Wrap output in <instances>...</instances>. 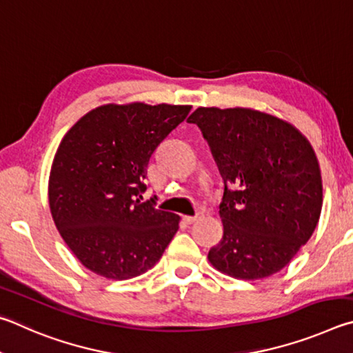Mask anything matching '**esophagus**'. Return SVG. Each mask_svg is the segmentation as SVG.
<instances>
[{"label": "esophagus", "mask_w": 353, "mask_h": 353, "mask_svg": "<svg viewBox=\"0 0 353 353\" xmlns=\"http://www.w3.org/2000/svg\"><path fill=\"white\" fill-rule=\"evenodd\" d=\"M183 219H184V221H186V223L192 225V223H195V221H199L200 219H203V215L199 214V215H195V217H189V215H184Z\"/></svg>", "instance_id": "obj_1"}]
</instances>
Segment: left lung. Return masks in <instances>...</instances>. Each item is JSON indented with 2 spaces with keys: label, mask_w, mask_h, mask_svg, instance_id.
Wrapping results in <instances>:
<instances>
[{
  "label": "left lung",
  "mask_w": 353,
  "mask_h": 353,
  "mask_svg": "<svg viewBox=\"0 0 353 353\" xmlns=\"http://www.w3.org/2000/svg\"><path fill=\"white\" fill-rule=\"evenodd\" d=\"M196 123L225 181L223 239L209 262L236 279L281 271L308 242L323 208L310 142L292 123L251 108H196Z\"/></svg>",
  "instance_id": "obj_1"
}]
</instances>
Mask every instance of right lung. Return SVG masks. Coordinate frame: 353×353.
<instances>
[{
  "label": "right lung",
  "instance_id": "1",
  "mask_svg": "<svg viewBox=\"0 0 353 353\" xmlns=\"http://www.w3.org/2000/svg\"><path fill=\"white\" fill-rule=\"evenodd\" d=\"M190 105L107 103L63 136L49 175V208L60 236L83 267L107 279L150 270L180 217L142 201L157 147L186 119ZM157 199V196H154Z\"/></svg>",
  "mask_w": 353,
  "mask_h": 353
}]
</instances>
